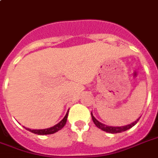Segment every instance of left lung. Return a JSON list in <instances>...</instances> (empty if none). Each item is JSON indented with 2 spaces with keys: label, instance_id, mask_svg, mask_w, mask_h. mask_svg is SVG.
<instances>
[{
  "label": "left lung",
  "instance_id": "8db88e82",
  "mask_svg": "<svg viewBox=\"0 0 158 158\" xmlns=\"http://www.w3.org/2000/svg\"><path fill=\"white\" fill-rule=\"evenodd\" d=\"M91 118H92V121L94 122V124L97 127H98V128H100L102 131H105L107 133H121V132H125L127 130H128L131 127H133V126L136 124L137 122L139 121V118L137 120V121H133V123H131V124H129V125L127 126H123V127H110V126H106L104 124H102L101 122H99V121L96 119V118L93 116V114H92V112H91Z\"/></svg>",
  "mask_w": 158,
  "mask_h": 158
}]
</instances>
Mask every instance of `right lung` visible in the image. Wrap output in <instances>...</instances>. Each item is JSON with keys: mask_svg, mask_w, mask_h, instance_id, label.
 Returning a JSON list of instances; mask_svg holds the SVG:
<instances>
[{"mask_svg": "<svg viewBox=\"0 0 158 158\" xmlns=\"http://www.w3.org/2000/svg\"><path fill=\"white\" fill-rule=\"evenodd\" d=\"M68 113H67V114L65 115V117L61 120V121L56 124L52 127H49V128L46 129H30L26 128L28 131L31 132L33 133H36V134H38V135H46V134H52V133H55L56 132H58L59 130L63 127L64 126L66 125L67 123V120H68Z\"/></svg>", "mask_w": 158, "mask_h": 158, "instance_id": "1", "label": "right lung"}]
</instances>
